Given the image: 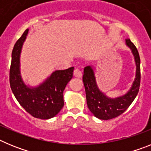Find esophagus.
<instances>
[{
	"instance_id": "34e87169",
	"label": "esophagus",
	"mask_w": 151,
	"mask_h": 151,
	"mask_svg": "<svg viewBox=\"0 0 151 151\" xmlns=\"http://www.w3.org/2000/svg\"><path fill=\"white\" fill-rule=\"evenodd\" d=\"M73 75H74V76L78 77V78H81L82 76V73L81 72V70L78 69H76L73 72Z\"/></svg>"
}]
</instances>
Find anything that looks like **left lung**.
Masks as SVG:
<instances>
[{
  "label": "left lung",
  "instance_id": "1",
  "mask_svg": "<svg viewBox=\"0 0 151 151\" xmlns=\"http://www.w3.org/2000/svg\"><path fill=\"white\" fill-rule=\"evenodd\" d=\"M125 45L130 48L134 56L136 65L135 78L127 93L119 97L111 98L106 96L98 88L94 67L87 66L84 68L82 77L85 85L88 107L93 115L103 120H108L123 113L133 102L138 93L141 80L140 57L138 51L130 39H125Z\"/></svg>",
  "mask_w": 151,
  "mask_h": 151
}]
</instances>
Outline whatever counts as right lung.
<instances>
[{
	"mask_svg": "<svg viewBox=\"0 0 151 151\" xmlns=\"http://www.w3.org/2000/svg\"><path fill=\"white\" fill-rule=\"evenodd\" d=\"M28 33L29 29H26L13 47L10 69V88L26 112L35 118L48 119L58 114L63 106V91L73 78L74 67L53 72L35 87L26 85L21 76L20 54Z\"/></svg>",
	"mask_w": 151,
	"mask_h": 151,
	"instance_id": "add662e5",
	"label": "right lung"
}]
</instances>
